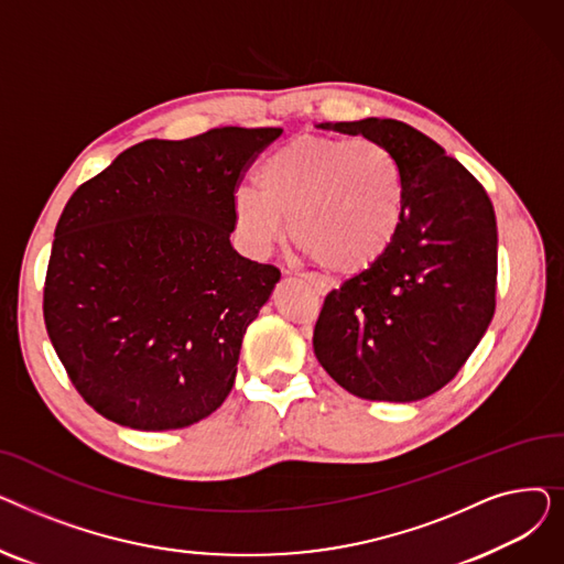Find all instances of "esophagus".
Here are the masks:
<instances>
[{
	"instance_id": "34e87169",
	"label": "esophagus",
	"mask_w": 564,
	"mask_h": 564,
	"mask_svg": "<svg viewBox=\"0 0 564 564\" xmlns=\"http://www.w3.org/2000/svg\"><path fill=\"white\" fill-rule=\"evenodd\" d=\"M319 294H327L332 288H334V283L329 281V279H324V276H319V274H302Z\"/></svg>"
}]
</instances>
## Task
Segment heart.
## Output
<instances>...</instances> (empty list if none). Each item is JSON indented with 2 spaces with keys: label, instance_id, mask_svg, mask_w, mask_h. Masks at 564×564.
<instances>
[{
  "label": "heart",
  "instance_id": "obj_1",
  "mask_svg": "<svg viewBox=\"0 0 564 564\" xmlns=\"http://www.w3.org/2000/svg\"><path fill=\"white\" fill-rule=\"evenodd\" d=\"M404 173L372 139L302 134L267 155L258 187L232 194L237 237L267 256L288 232L338 274H359L383 258L404 221Z\"/></svg>",
  "mask_w": 564,
  "mask_h": 564
}]
</instances>
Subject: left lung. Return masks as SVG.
I'll list each match as a JSON object with an SVG mask.
<instances>
[{"mask_svg": "<svg viewBox=\"0 0 564 564\" xmlns=\"http://www.w3.org/2000/svg\"><path fill=\"white\" fill-rule=\"evenodd\" d=\"M317 128L387 145L402 166L406 200L391 249L324 300L315 357L357 398L423 400L459 372L494 317V205L455 158L402 121L364 118Z\"/></svg>", "mask_w": 564, "mask_h": 564, "instance_id": "8db88e82", "label": "left lung"}]
</instances>
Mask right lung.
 Here are the masks:
<instances>
[{"instance_id": "obj_1", "label": "right lung", "mask_w": 564, "mask_h": 564, "mask_svg": "<svg viewBox=\"0 0 564 564\" xmlns=\"http://www.w3.org/2000/svg\"><path fill=\"white\" fill-rule=\"evenodd\" d=\"M281 132L148 139L66 203L43 315L56 357L100 416L181 430L228 398L247 327L281 279L232 249V194Z\"/></svg>"}]
</instances>
